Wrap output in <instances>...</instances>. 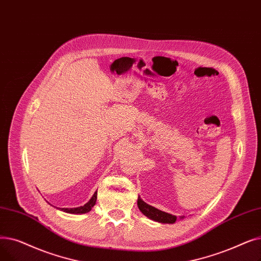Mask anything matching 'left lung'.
<instances>
[{
  "label": "left lung",
  "instance_id": "obj_1",
  "mask_svg": "<svg viewBox=\"0 0 261 261\" xmlns=\"http://www.w3.org/2000/svg\"><path fill=\"white\" fill-rule=\"evenodd\" d=\"M138 207L140 209V212L146 216L148 219L154 220L156 222H160V223H169V224H173V223H175L177 217L176 216H173L170 214H167L165 212H161V210L148 205L146 203H144L140 196L138 197V201H137Z\"/></svg>",
  "mask_w": 261,
  "mask_h": 261
}]
</instances>
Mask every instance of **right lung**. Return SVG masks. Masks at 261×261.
<instances>
[{
  "label": "right lung",
  "instance_id": "obj_1",
  "mask_svg": "<svg viewBox=\"0 0 261 261\" xmlns=\"http://www.w3.org/2000/svg\"><path fill=\"white\" fill-rule=\"evenodd\" d=\"M96 195H97V191L94 192L93 196L91 197V200L85 204L84 206L81 207H76V208H60L63 212L68 213V214H74V215H77V214H86V213H89L90 210L92 209V207L95 205L96 202Z\"/></svg>",
  "mask_w": 261,
  "mask_h": 261
}]
</instances>
